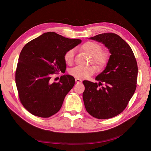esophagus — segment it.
Instances as JSON below:
<instances>
[{"label": "esophagus", "instance_id": "34e87169", "mask_svg": "<svg viewBox=\"0 0 151 151\" xmlns=\"http://www.w3.org/2000/svg\"><path fill=\"white\" fill-rule=\"evenodd\" d=\"M75 81H76V83H81L82 80H80V79H79V78H76Z\"/></svg>", "mask_w": 151, "mask_h": 151}]
</instances>
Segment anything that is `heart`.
Returning a JSON list of instances; mask_svg holds the SVG:
<instances>
[{"label":"heart","mask_w":151,"mask_h":151,"mask_svg":"<svg viewBox=\"0 0 151 151\" xmlns=\"http://www.w3.org/2000/svg\"><path fill=\"white\" fill-rule=\"evenodd\" d=\"M82 49L89 55H91L92 61L96 63L98 68L105 67L108 63L109 59V54L104 51H101V46L93 42H86L82 45ZM75 51L74 49H70L67 51L64 55V60L68 64L73 62ZM96 71L95 66H77L70 70L71 75L78 78H88L93 75Z\"/></svg>","instance_id":"heart-1"}]
</instances>
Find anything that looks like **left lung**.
Segmentation results:
<instances>
[{
  "mask_svg": "<svg viewBox=\"0 0 151 151\" xmlns=\"http://www.w3.org/2000/svg\"><path fill=\"white\" fill-rule=\"evenodd\" d=\"M89 39L104 44L111 55L105 70L96 78L99 84L83 81V101L92 116L106 119L121 113L132 97L137 88V62L130 46L116 34H101ZM101 82L105 86L99 88Z\"/></svg>",
  "mask_w": 151,
  "mask_h": 151,
  "instance_id": "1",
  "label": "left lung"
}]
</instances>
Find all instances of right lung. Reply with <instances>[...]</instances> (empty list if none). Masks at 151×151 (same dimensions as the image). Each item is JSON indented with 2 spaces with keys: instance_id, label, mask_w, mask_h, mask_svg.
Instances as JSON below:
<instances>
[{
  "instance_id": "1",
  "label": "right lung",
  "mask_w": 151,
  "mask_h": 151,
  "mask_svg": "<svg viewBox=\"0 0 151 151\" xmlns=\"http://www.w3.org/2000/svg\"><path fill=\"white\" fill-rule=\"evenodd\" d=\"M81 42L80 39H70L48 32L23 47L15 81L21 104L29 113L49 117L60 110L75 80L72 76L64 75L59 83H51V75L65 71V52Z\"/></svg>"
}]
</instances>
